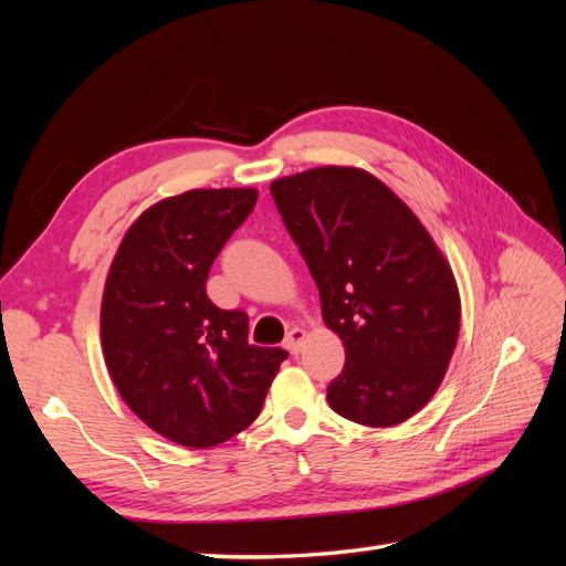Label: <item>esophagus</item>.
Here are the masks:
<instances>
[{
  "instance_id": "1",
  "label": "esophagus",
  "mask_w": 566,
  "mask_h": 566,
  "mask_svg": "<svg viewBox=\"0 0 566 566\" xmlns=\"http://www.w3.org/2000/svg\"><path fill=\"white\" fill-rule=\"evenodd\" d=\"M304 339H306V333H304L302 328H290L287 335H285V339H283V347H285L290 354H300V349H302V345H304Z\"/></svg>"
}]
</instances>
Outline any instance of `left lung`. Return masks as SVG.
Returning a JSON list of instances; mask_svg holds the SVG:
<instances>
[{"label":"left lung","mask_w":566,"mask_h":566,"mask_svg":"<svg viewBox=\"0 0 566 566\" xmlns=\"http://www.w3.org/2000/svg\"><path fill=\"white\" fill-rule=\"evenodd\" d=\"M271 196L316 281L323 321L345 345L331 408L368 427L408 420L434 397L458 342L451 266L364 169H306L273 181Z\"/></svg>","instance_id":"obj_1"}]
</instances>
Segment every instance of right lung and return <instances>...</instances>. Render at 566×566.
<instances>
[{
	"label": "right lung",
	"instance_id": "1",
	"mask_svg": "<svg viewBox=\"0 0 566 566\" xmlns=\"http://www.w3.org/2000/svg\"><path fill=\"white\" fill-rule=\"evenodd\" d=\"M254 188H196L134 221L111 264L101 345L119 397L150 430L210 449L260 416L281 347L248 342V314L219 310L205 281L254 210Z\"/></svg>",
	"mask_w": 566,
	"mask_h": 566
}]
</instances>
